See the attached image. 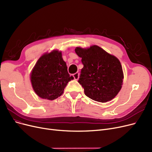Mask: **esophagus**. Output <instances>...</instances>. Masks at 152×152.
Listing matches in <instances>:
<instances>
[{
  "mask_svg": "<svg viewBox=\"0 0 152 152\" xmlns=\"http://www.w3.org/2000/svg\"><path fill=\"white\" fill-rule=\"evenodd\" d=\"M79 75H80L79 72H76V73H75V74L72 75V76H73V77H74V79L75 80H77L78 79H79Z\"/></svg>",
  "mask_w": 152,
  "mask_h": 152,
  "instance_id": "esophagus-1",
  "label": "esophagus"
}]
</instances>
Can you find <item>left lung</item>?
Here are the masks:
<instances>
[{
	"label": "left lung",
	"instance_id": "obj_1",
	"mask_svg": "<svg viewBox=\"0 0 152 152\" xmlns=\"http://www.w3.org/2000/svg\"><path fill=\"white\" fill-rule=\"evenodd\" d=\"M75 52L82 58L84 66L78 82L86 96L102 103L113 99L120 91L124 77L118 59L96 45L88 49L77 47Z\"/></svg>",
	"mask_w": 152,
	"mask_h": 152
}]
</instances>
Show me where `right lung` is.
Returning a JSON list of instances; mask_svg holds the SVG:
<instances>
[{
  "label": "right lung",
  "mask_w": 152,
  "mask_h": 152,
  "mask_svg": "<svg viewBox=\"0 0 152 152\" xmlns=\"http://www.w3.org/2000/svg\"><path fill=\"white\" fill-rule=\"evenodd\" d=\"M73 80L67 72L62 53L54 50L38 59L31 74L34 91L43 99L54 100L59 97L67 83Z\"/></svg>",
  "instance_id": "1"
}]
</instances>
